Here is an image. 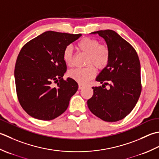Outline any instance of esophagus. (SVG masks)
Listing matches in <instances>:
<instances>
[{
	"mask_svg": "<svg viewBox=\"0 0 159 159\" xmlns=\"http://www.w3.org/2000/svg\"><path fill=\"white\" fill-rule=\"evenodd\" d=\"M84 87V86H83L82 84H79V85H78V89L79 90H81V89H82Z\"/></svg>",
	"mask_w": 159,
	"mask_h": 159,
	"instance_id": "obj_1",
	"label": "esophagus"
}]
</instances>
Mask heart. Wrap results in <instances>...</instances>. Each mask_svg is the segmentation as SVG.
<instances>
[{"mask_svg": "<svg viewBox=\"0 0 159 159\" xmlns=\"http://www.w3.org/2000/svg\"><path fill=\"white\" fill-rule=\"evenodd\" d=\"M77 47L84 53L87 54L86 64L82 69H75L69 71L68 75L70 78L80 84H84L93 79L95 75L96 69H103L108 65L111 57V51L106 44H99L95 38L85 37L77 43ZM63 60L68 66H73V47L66 46L62 53Z\"/></svg>", "mask_w": 159, "mask_h": 159, "instance_id": "heart-1", "label": "heart"}]
</instances>
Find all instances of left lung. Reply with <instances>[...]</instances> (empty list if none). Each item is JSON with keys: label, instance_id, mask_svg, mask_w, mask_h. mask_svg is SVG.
<instances>
[{"label": "left lung", "instance_id": "8db88e82", "mask_svg": "<svg viewBox=\"0 0 159 159\" xmlns=\"http://www.w3.org/2000/svg\"><path fill=\"white\" fill-rule=\"evenodd\" d=\"M92 34L104 38L111 57L96 78L102 86L92 87L93 95L87 104L93 114L102 120L118 121L130 113L141 95L140 61L134 47L115 31L107 30Z\"/></svg>", "mask_w": 159, "mask_h": 159}]
</instances>
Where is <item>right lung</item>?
Listing matches in <instances>:
<instances>
[{"instance_id":"right-lung-1","label":"right lung","mask_w":159,"mask_h":159,"mask_svg":"<svg viewBox=\"0 0 159 159\" xmlns=\"http://www.w3.org/2000/svg\"><path fill=\"white\" fill-rule=\"evenodd\" d=\"M81 35L48 31L21 48L14 70L16 94L22 108L32 117L52 120L67 109L78 84L70 77L63 79L66 64L62 53Z\"/></svg>"}]
</instances>
